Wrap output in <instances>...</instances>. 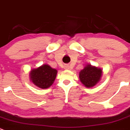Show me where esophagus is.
I'll return each instance as SVG.
<instances>
[{
    "label": "esophagus",
    "instance_id": "obj_1",
    "mask_svg": "<svg viewBox=\"0 0 130 130\" xmlns=\"http://www.w3.org/2000/svg\"><path fill=\"white\" fill-rule=\"evenodd\" d=\"M64 69L65 70H69L70 69V66L69 65H65L64 66Z\"/></svg>",
    "mask_w": 130,
    "mask_h": 130
}]
</instances>
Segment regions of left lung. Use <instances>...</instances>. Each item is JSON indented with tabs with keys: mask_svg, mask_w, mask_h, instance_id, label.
<instances>
[{
	"mask_svg": "<svg viewBox=\"0 0 130 130\" xmlns=\"http://www.w3.org/2000/svg\"><path fill=\"white\" fill-rule=\"evenodd\" d=\"M102 70L100 68L87 65L79 73V78L86 87H92L100 80Z\"/></svg>",
	"mask_w": 130,
	"mask_h": 130,
	"instance_id": "left-lung-1",
	"label": "left lung"
}]
</instances>
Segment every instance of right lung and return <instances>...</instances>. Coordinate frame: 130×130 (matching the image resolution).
<instances>
[{"label": "right lung", "instance_id": "right-lung-1", "mask_svg": "<svg viewBox=\"0 0 130 130\" xmlns=\"http://www.w3.org/2000/svg\"><path fill=\"white\" fill-rule=\"evenodd\" d=\"M57 71L47 64L34 69L30 72V80L35 86L41 89H47L53 84L56 78Z\"/></svg>", "mask_w": 130, "mask_h": 130}]
</instances>
